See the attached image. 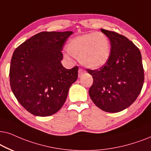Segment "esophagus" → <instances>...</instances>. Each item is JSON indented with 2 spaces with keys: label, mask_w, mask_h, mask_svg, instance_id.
<instances>
[{
  "label": "esophagus",
  "mask_w": 151,
  "mask_h": 151,
  "mask_svg": "<svg viewBox=\"0 0 151 151\" xmlns=\"http://www.w3.org/2000/svg\"><path fill=\"white\" fill-rule=\"evenodd\" d=\"M84 72H85V71H84L83 70H82L81 68H79V77H81V76L84 73Z\"/></svg>",
  "instance_id": "obj_1"
}]
</instances>
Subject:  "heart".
<instances>
[{
  "instance_id": "heart-1",
  "label": "heart",
  "mask_w": 151,
  "mask_h": 151,
  "mask_svg": "<svg viewBox=\"0 0 151 151\" xmlns=\"http://www.w3.org/2000/svg\"><path fill=\"white\" fill-rule=\"evenodd\" d=\"M67 50L70 55L78 58L83 66L96 69L105 65L109 59L110 42L103 32H90L72 39L68 44Z\"/></svg>"
}]
</instances>
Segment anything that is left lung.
I'll list each match as a JSON object with an SVG mask.
<instances>
[{
    "label": "left lung",
    "instance_id": "8db88e82",
    "mask_svg": "<svg viewBox=\"0 0 151 151\" xmlns=\"http://www.w3.org/2000/svg\"><path fill=\"white\" fill-rule=\"evenodd\" d=\"M111 45L109 59L96 70L86 69L93 78L89 95L104 111L118 112L134 103L141 92L144 73L139 49L124 36L101 29Z\"/></svg>",
    "mask_w": 151,
    "mask_h": 151
}]
</instances>
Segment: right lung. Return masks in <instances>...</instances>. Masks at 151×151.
I'll return each mask as SVG.
<instances>
[{
  "label": "right lung",
  "mask_w": 151,
  "mask_h": 151,
  "mask_svg": "<svg viewBox=\"0 0 151 151\" xmlns=\"http://www.w3.org/2000/svg\"><path fill=\"white\" fill-rule=\"evenodd\" d=\"M72 34L40 32L14 52L9 68L11 89L21 105L34 115L47 116L59 111L77 81L78 66L68 70L61 63L63 46Z\"/></svg>",
  "instance_id": "right-lung-1"
}]
</instances>
